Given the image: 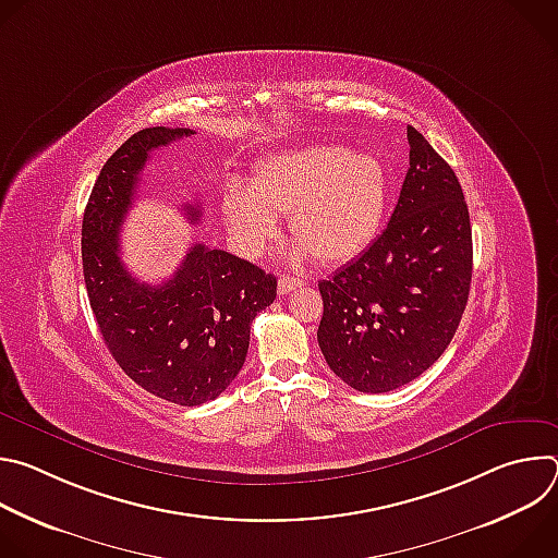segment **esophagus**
<instances>
[{"label": "esophagus", "mask_w": 558, "mask_h": 558, "mask_svg": "<svg viewBox=\"0 0 558 558\" xmlns=\"http://www.w3.org/2000/svg\"><path fill=\"white\" fill-rule=\"evenodd\" d=\"M298 287H302V280H295V278H291V276H280V278H278V293H280V295H287V293H291V291L298 289Z\"/></svg>", "instance_id": "esophagus-1"}]
</instances>
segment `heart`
<instances>
[{
    "mask_svg": "<svg viewBox=\"0 0 558 558\" xmlns=\"http://www.w3.org/2000/svg\"><path fill=\"white\" fill-rule=\"evenodd\" d=\"M386 207L381 158L344 145H306L260 158L250 185L231 179L222 190V216L245 254H260L278 233V216H289L298 238L293 260L315 254L327 265L362 256L384 225Z\"/></svg>",
    "mask_w": 558,
    "mask_h": 558,
    "instance_id": "b5f03b06",
    "label": "heart"
}]
</instances>
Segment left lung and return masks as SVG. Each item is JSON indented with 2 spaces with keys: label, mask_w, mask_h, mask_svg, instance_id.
Segmentation results:
<instances>
[{
  "label": "left lung",
  "mask_w": 558,
  "mask_h": 558,
  "mask_svg": "<svg viewBox=\"0 0 558 558\" xmlns=\"http://www.w3.org/2000/svg\"><path fill=\"white\" fill-rule=\"evenodd\" d=\"M411 168L377 241L323 280L317 344L360 392L420 377L448 349L472 280V229L452 168L409 125Z\"/></svg>",
  "instance_id": "obj_1"
}]
</instances>
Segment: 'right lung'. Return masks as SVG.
I'll return each instance as SVG.
<instances>
[{
	"instance_id": "add662e5",
	"label": "right lung",
	"mask_w": 558,
	"mask_h": 558,
	"mask_svg": "<svg viewBox=\"0 0 558 558\" xmlns=\"http://www.w3.org/2000/svg\"><path fill=\"white\" fill-rule=\"evenodd\" d=\"M190 128H145L106 161L82 225V260L93 313L123 373L179 407L216 397L243 368L254 317L276 300V276L201 243L163 284L138 282L121 260L119 229L149 154ZM192 222L198 205H185Z\"/></svg>"
}]
</instances>
